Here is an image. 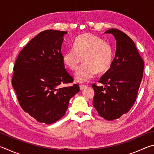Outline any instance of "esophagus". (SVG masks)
<instances>
[{"label": "esophagus", "mask_w": 154, "mask_h": 154, "mask_svg": "<svg viewBox=\"0 0 154 154\" xmlns=\"http://www.w3.org/2000/svg\"><path fill=\"white\" fill-rule=\"evenodd\" d=\"M79 88H80V90H84L85 88H87V85H84V84H81L79 85Z\"/></svg>", "instance_id": "1"}]
</instances>
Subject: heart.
I'll return each instance as SVG.
<instances>
[{"label":"heart","mask_w":154,"mask_h":154,"mask_svg":"<svg viewBox=\"0 0 154 154\" xmlns=\"http://www.w3.org/2000/svg\"><path fill=\"white\" fill-rule=\"evenodd\" d=\"M111 46L105 40L87 33L75 38L73 48L68 49L62 55L64 63L72 71H76L82 60V66L75 73L77 82H85L98 73L106 71L113 62Z\"/></svg>","instance_id":"b5f03b06"}]
</instances>
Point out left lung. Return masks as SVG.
Instances as JSON below:
<instances>
[{
    "label": "left lung",
    "mask_w": 154,
    "mask_h": 154,
    "mask_svg": "<svg viewBox=\"0 0 154 154\" xmlns=\"http://www.w3.org/2000/svg\"><path fill=\"white\" fill-rule=\"evenodd\" d=\"M105 33L114 36L116 52L110 69L98 81L105 86L92 85L93 105L99 116L112 121L128 113L136 101L144 62L133 41L126 34L116 28Z\"/></svg>",
    "instance_id": "1"
}]
</instances>
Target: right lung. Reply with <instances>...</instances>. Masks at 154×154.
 <instances>
[{"label": "right lung", "mask_w": 154, "mask_h": 154, "mask_svg": "<svg viewBox=\"0 0 154 154\" xmlns=\"http://www.w3.org/2000/svg\"><path fill=\"white\" fill-rule=\"evenodd\" d=\"M66 31L47 30L30 41L14 66L12 85L23 110L36 121L50 124L64 116L79 86L66 71L61 47Z\"/></svg>", "instance_id": "1"}]
</instances>
